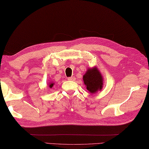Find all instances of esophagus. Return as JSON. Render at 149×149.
<instances>
[{"label":"esophagus","mask_w":149,"mask_h":149,"mask_svg":"<svg viewBox=\"0 0 149 149\" xmlns=\"http://www.w3.org/2000/svg\"><path fill=\"white\" fill-rule=\"evenodd\" d=\"M68 79L70 80V81H74V80L76 79V78L74 77V76H71V77L68 78Z\"/></svg>","instance_id":"esophagus-1"}]
</instances>
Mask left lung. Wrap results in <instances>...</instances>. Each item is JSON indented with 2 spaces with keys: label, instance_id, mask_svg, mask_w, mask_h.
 I'll list each match as a JSON object with an SVG mask.
<instances>
[{
  "label": "left lung",
  "instance_id": "obj_1",
  "mask_svg": "<svg viewBox=\"0 0 149 149\" xmlns=\"http://www.w3.org/2000/svg\"><path fill=\"white\" fill-rule=\"evenodd\" d=\"M83 79L86 89L90 93L95 94L102 90L103 78L96 66L88 68L83 76Z\"/></svg>",
  "mask_w": 149,
  "mask_h": 149
}]
</instances>
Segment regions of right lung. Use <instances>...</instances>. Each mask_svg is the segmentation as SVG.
I'll return each instance as SVG.
<instances>
[{
    "label": "right lung",
    "mask_w": 149,
    "mask_h": 149,
    "mask_svg": "<svg viewBox=\"0 0 149 149\" xmlns=\"http://www.w3.org/2000/svg\"><path fill=\"white\" fill-rule=\"evenodd\" d=\"M54 84V83L53 82L50 81V82L49 83V84H48V87L49 88V89H51V88H53V86Z\"/></svg>",
    "instance_id": "1"
}]
</instances>
